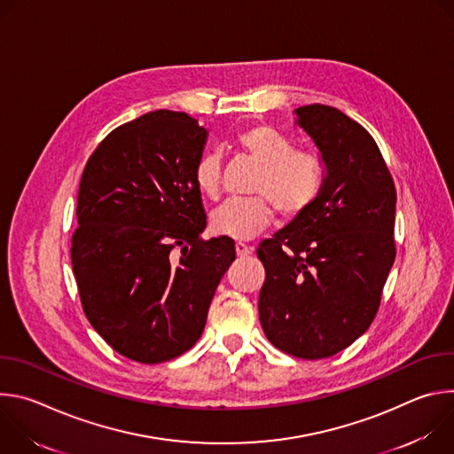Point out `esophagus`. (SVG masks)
Wrapping results in <instances>:
<instances>
[{
	"label": "esophagus",
	"instance_id": "esophagus-1",
	"mask_svg": "<svg viewBox=\"0 0 454 454\" xmlns=\"http://www.w3.org/2000/svg\"><path fill=\"white\" fill-rule=\"evenodd\" d=\"M251 247L249 246H246V244H242V242H237L235 244V253H237V256H247V254H251Z\"/></svg>",
	"mask_w": 454,
	"mask_h": 454
}]
</instances>
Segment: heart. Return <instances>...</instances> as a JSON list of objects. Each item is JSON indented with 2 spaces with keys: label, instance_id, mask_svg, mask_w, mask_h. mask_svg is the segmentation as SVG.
Masks as SVG:
<instances>
[{
  "label": "heart",
  "instance_id": "1",
  "mask_svg": "<svg viewBox=\"0 0 454 454\" xmlns=\"http://www.w3.org/2000/svg\"><path fill=\"white\" fill-rule=\"evenodd\" d=\"M235 147L261 167L247 201H228L212 215V231L233 240H249L273 221V207L286 219L303 215L319 198L325 183L321 158L293 149L291 138L268 123H251L235 137ZM193 184L207 200L221 196V160L205 154L193 168Z\"/></svg>",
  "mask_w": 454,
  "mask_h": 454
}]
</instances>
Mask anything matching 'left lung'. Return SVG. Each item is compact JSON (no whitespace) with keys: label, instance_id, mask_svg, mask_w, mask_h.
Masks as SVG:
<instances>
[{"label":"left lung","instance_id":"1","mask_svg":"<svg viewBox=\"0 0 454 454\" xmlns=\"http://www.w3.org/2000/svg\"><path fill=\"white\" fill-rule=\"evenodd\" d=\"M325 165L317 201L258 244L268 340L301 359L338 354L366 333L395 261L397 192L370 133L336 107L294 109Z\"/></svg>","mask_w":454,"mask_h":454}]
</instances>
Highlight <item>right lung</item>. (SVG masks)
<instances>
[{"label": "right lung", "instance_id": "right-lung-1", "mask_svg": "<svg viewBox=\"0 0 454 454\" xmlns=\"http://www.w3.org/2000/svg\"><path fill=\"white\" fill-rule=\"evenodd\" d=\"M207 129L153 111L111 131L82 172L72 266L93 329L118 354L170 361L201 338L215 289L235 261L207 228L193 184Z\"/></svg>", "mask_w": 454, "mask_h": 454}]
</instances>
